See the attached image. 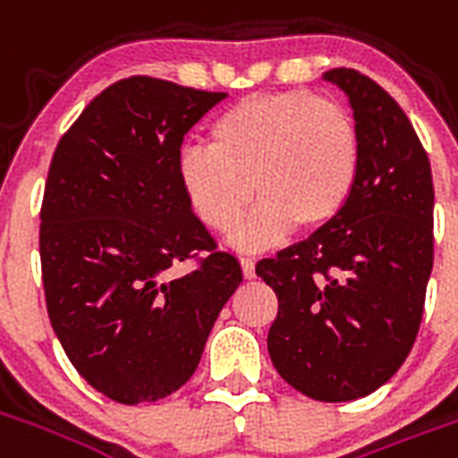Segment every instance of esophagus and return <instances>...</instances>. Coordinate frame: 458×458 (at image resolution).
I'll return each mask as SVG.
<instances>
[{"mask_svg": "<svg viewBox=\"0 0 458 458\" xmlns=\"http://www.w3.org/2000/svg\"><path fill=\"white\" fill-rule=\"evenodd\" d=\"M240 265H242V275L245 277H255V259L245 255V258H240Z\"/></svg>", "mask_w": 458, "mask_h": 458, "instance_id": "obj_1", "label": "esophagus"}]
</instances>
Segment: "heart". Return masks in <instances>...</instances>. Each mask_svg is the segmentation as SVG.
<instances>
[{
    "mask_svg": "<svg viewBox=\"0 0 458 458\" xmlns=\"http://www.w3.org/2000/svg\"><path fill=\"white\" fill-rule=\"evenodd\" d=\"M208 137L210 147L179 151L181 191L216 233L235 228L258 196L262 203L240 233L248 245L331 225L353 200L363 171L351 110L307 90L245 98L216 117Z\"/></svg>",
    "mask_w": 458,
    "mask_h": 458,
    "instance_id": "1",
    "label": "heart"
}]
</instances>
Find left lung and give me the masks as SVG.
<instances>
[{"instance_id": "1", "label": "left lung", "mask_w": 458, "mask_h": 458, "mask_svg": "<svg viewBox=\"0 0 458 458\" xmlns=\"http://www.w3.org/2000/svg\"><path fill=\"white\" fill-rule=\"evenodd\" d=\"M351 100L363 171L348 208L301 242L259 259L277 294L267 351L294 390L348 403L387 383L422 324L434 265L429 157L403 107L353 68L324 73Z\"/></svg>"}]
</instances>
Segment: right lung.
Instances as JSON below:
<instances>
[{
  "label": "right lung",
  "mask_w": 458,
  "mask_h": 458,
  "mask_svg": "<svg viewBox=\"0 0 458 458\" xmlns=\"http://www.w3.org/2000/svg\"><path fill=\"white\" fill-rule=\"evenodd\" d=\"M225 93L131 75L65 131L41 203V279L68 360L122 404L176 393L242 282L181 191L186 131ZM181 264H193L179 276Z\"/></svg>",
  "instance_id": "obj_1"
}]
</instances>
